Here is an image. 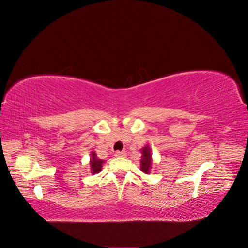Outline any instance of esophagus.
<instances>
[{
    "mask_svg": "<svg viewBox=\"0 0 248 248\" xmlns=\"http://www.w3.org/2000/svg\"><path fill=\"white\" fill-rule=\"evenodd\" d=\"M115 156H117V157H124V156H126V152L125 151H117L115 153Z\"/></svg>",
    "mask_w": 248,
    "mask_h": 248,
    "instance_id": "esophagus-1",
    "label": "esophagus"
}]
</instances>
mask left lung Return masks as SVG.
I'll return each mask as SVG.
<instances>
[{
    "label": "left lung",
    "mask_w": 248,
    "mask_h": 248,
    "mask_svg": "<svg viewBox=\"0 0 248 248\" xmlns=\"http://www.w3.org/2000/svg\"><path fill=\"white\" fill-rule=\"evenodd\" d=\"M141 159H140V170L146 172V174H149L150 169H151V163H152V155L151 151H150V148L148 146L144 147L141 150Z\"/></svg>",
    "instance_id": "1"
}]
</instances>
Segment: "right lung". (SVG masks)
<instances>
[{"label": "right lung", "instance_id": "1", "mask_svg": "<svg viewBox=\"0 0 248 248\" xmlns=\"http://www.w3.org/2000/svg\"><path fill=\"white\" fill-rule=\"evenodd\" d=\"M103 162H104L103 160L97 158L95 152H92V158H91V162H90V164H91V170H92L93 174H96V172H99L101 170Z\"/></svg>", "mask_w": 248, "mask_h": 248}]
</instances>
